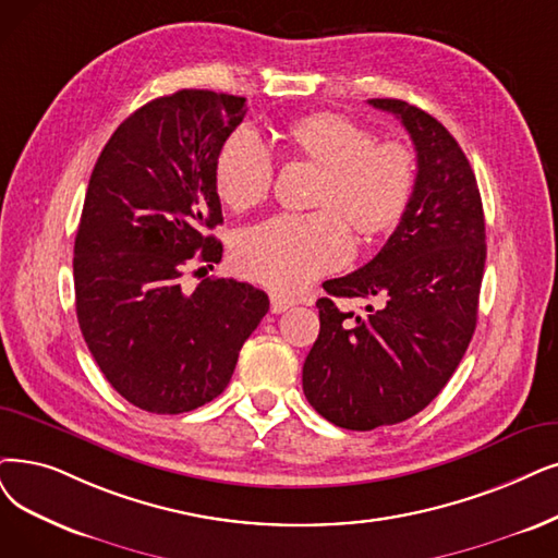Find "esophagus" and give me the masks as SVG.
Listing matches in <instances>:
<instances>
[{
  "label": "esophagus",
  "mask_w": 558,
  "mask_h": 558,
  "mask_svg": "<svg viewBox=\"0 0 558 558\" xmlns=\"http://www.w3.org/2000/svg\"><path fill=\"white\" fill-rule=\"evenodd\" d=\"M293 304H298V300L288 298V295H281V293H272V295H270V308H272V314H281V311L291 308Z\"/></svg>",
  "instance_id": "34e87169"
}]
</instances>
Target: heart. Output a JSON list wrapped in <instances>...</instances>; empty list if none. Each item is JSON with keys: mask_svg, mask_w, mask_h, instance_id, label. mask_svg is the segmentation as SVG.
I'll return each instance as SVG.
<instances>
[{"mask_svg": "<svg viewBox=\"0 0 558 558\" xmlns=\"http://www.w3.org/2000/svg\"><path fill=\"white\" fill-rule=\"evenodd\" d=\"M300 155L325 169L316 213H281L244 231L233 247L240 275L283 291H298L337 270L352 256L344 221L373 235L403 217L414 190V158L398 142L375 135L345 117L316 114L291 128ZM275 181V155L254 128H238L221 144L215 187L233 210L260 204Z\"/></svg>", "mask_w": 558, "mask_h": 558, "instance_id": "obj_1", "label": "heart"}]
</instances>
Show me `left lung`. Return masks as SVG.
Returning a JSON list of instances; mask_svg holds the SVG:
<instances>
[{
	"label": "left lung",
	"instance_id": "8db88e82",
	"mask_svg": "<svg viewBox=\"0 0 558 558\" xmlns=\"http://www.w3.org/2000/svg\"><path fill=\"white\" fill-rule=\"evenodd\" d=\"M410 132L416 181L385 247L360 270L323 283L320 333L302 368L304 396L348 430L393 426L426 408L470 345L485 267L476 175L451 132L393 98L368 100ZM343 296L373 299L366 317Z\"/></svg>",
	"mask_w": 558,
	"mask_h": 558
}]
</instances>
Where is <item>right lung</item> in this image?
Returning a JSON list of instances; mask_svg holds the SVG:
<instances>
[{
    "instance_id": "obj_1",
    "label": "right lung",
    "mask_w": 558,
    "mask_h": 558,
    "mask_svg": "<svg viewBox=\"0 0 558 558\" xmlns=\"http://www.w3.org/2000/svg\"><path fill=\"white\" fill-rule=\"evenodd\" d=\"M244 114V98L204 88L155 98L114 130L88 181L73 258L77 323L107 383L153 414L225 391L270 308L233 279L181 288L192 265L221 260L208 235L225 221L215 162Z\"/></svg>"
}]
</instances>
